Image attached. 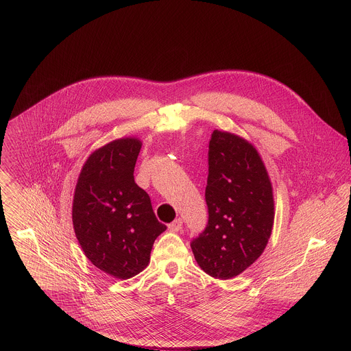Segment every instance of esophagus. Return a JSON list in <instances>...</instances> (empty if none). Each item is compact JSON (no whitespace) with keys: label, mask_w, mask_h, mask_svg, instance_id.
<instances>
[{"label":"esophagus","mask_w":351,"mask_h":351,"mask_svg":"<svg viewBox=\"0 0 351 351\" xmlns=\"http://www.w3.org/2000/svg\"><path fill=\"white\" fill-rule=\"evenodd\" d=\"M182 228V219H176L173 223H170L169 224V230L170 231H173V232H176V231H180Z\"/></svg>","instance_id":"1"}]
</instances>
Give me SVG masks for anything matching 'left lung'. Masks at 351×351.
I'll return each instance as SVG.
<instances>
[{"instance_id":"obj_1","label":"left lung","mask_w":351,"mask_h":351,"mask_svg":"<svg viewBox=\"0 0 351 351\" xmlns=\"http://www.w3.org/2000/svg\"><path fill=\"white\" fill-rule=\"evenodd\" d=\"M205 201L208 223L191 247L206 274L228 280L259 258L274 221L271 184L249 142L230 132H212Z\"/></svg>"}]
</instances>
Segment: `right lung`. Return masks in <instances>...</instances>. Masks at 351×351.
Segmentation results:
<instances>
[{"mask_svg": "<svg viewBox=\"0 0 351 351\" xmlns=\"http://www.w3.org/2000/svg\"><path fill=\"white\" fill-rule=\"evenodd\" d=\"M141 147V141L125 138L95 151L81 170L73 201L74 231L85 255L120 280L149 265L152 245L166 230L150 196L134 180Z\"/></svg>", "mask_w": 351, "mask_h": 351, "instance_id": "add662e5", "label": "right lung"}]
</instances>
